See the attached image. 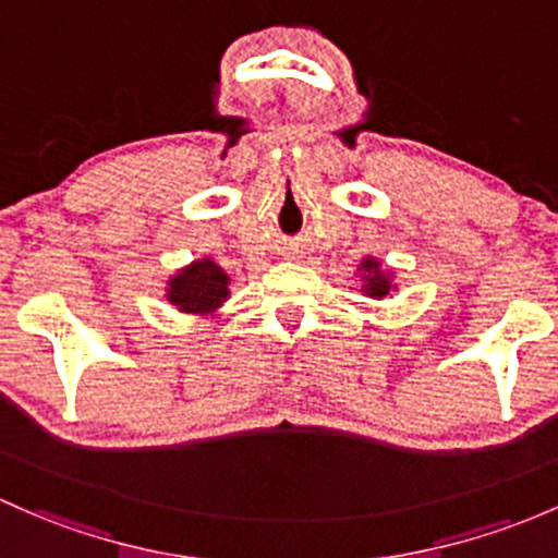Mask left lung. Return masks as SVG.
Here are the masks:
<instances>
[{
	"label": "left lung",
	"instance_id": "1",
	"mask_svg": "<svg viewBox=\"0 0 558 558\" xmlns=\"http://www.w3.org/2000/svg\"><path fill=\"white\" fill-rule=\"evenodd\" d=\"M355 278L357 286H361V294L368 299H387L398 291L396 272L377 256H363L355 269Z\"/></svg>",
	"mask_w": 558,
	"mask_h": 558
}]
</instances>
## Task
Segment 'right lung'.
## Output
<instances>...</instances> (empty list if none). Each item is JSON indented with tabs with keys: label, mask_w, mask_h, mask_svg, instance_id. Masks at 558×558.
<instances>
[{
	"label": "right lung",
	"mask_w": 558,
	"mask_h": 558,
	"mask_svg": "<svg viewBox=\"0 0 558 558\" xmlns=\"http://www.w3.org/2000/svg\"><path fill=\"white\" fill-rule=\"evenodd\" d=\"M227 299H230V275L210 256L184 264L166 280V302L173 304L181 315L216 318Z\"/></svg>",
	"instance_id": "obj_1"
}]
</instances>
